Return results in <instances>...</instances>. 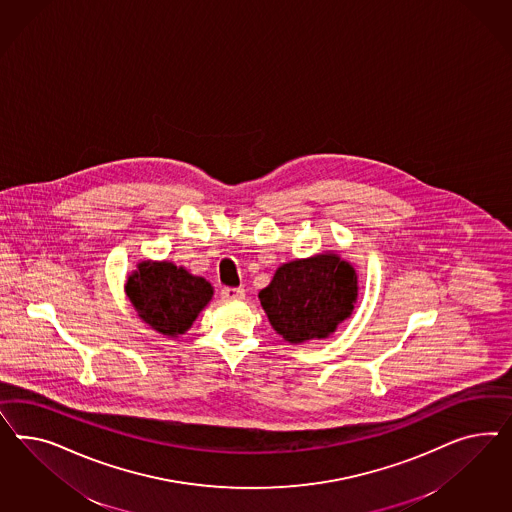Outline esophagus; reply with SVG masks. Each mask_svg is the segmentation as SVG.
Masks as SVG:
<instances>
[{
	"instance_id": "34e87169",
	"label": "esophagus",
	"mask_w": 512,
	"mask_h": 512,
	"mask_svg": "<svg viewBox=\"0 0 512 512\" xmlns=\"http://www.w3.org/2000/svg\"><path fill=\"white\" fill-rule=\"evenodd\" d=\"M221 296L223 298H227V300H242L246 293H244V289H240V287H223L221 289Z\"/></svg>"
}]
</instances>
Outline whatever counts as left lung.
I'll return each instance as SVG.
<instances>
[{
	"mask_svg": "<svg viewBox=\"0 0 512 512\" xmlns=\"http://www.w3.org/2000/svg\"><path fill=\"white\" fill-rule=\"evenodd\" d=\"M358 276L338 253L281 264L259 300L268 321L289 343L328 338L355 310Z\"/></svg>",
	"mask_w": 512,
	"mask_h": 512,
	"instance_id": "8db88e82",
	"label": "left lung"
}]
</instances>
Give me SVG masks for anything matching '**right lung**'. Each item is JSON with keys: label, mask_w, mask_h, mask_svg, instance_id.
Masks as SVG:
<instances>
[{"label": "right lung", "mask_w": 512, "mask_h": 512, "mask_svg": "<svg viewBox=\"0 0 512 512\" xmlns=\"http://www.w3.org/2000/svg\"><path fill=\"white\" fill-rule=\"evenodd\" d=\"M125 293L140 319L159 334L176 338L191 328L212 300L214 289L204 278L169 261H142L127 278Z\"/></svg>", "instance_id": "1"}]
</instances>
